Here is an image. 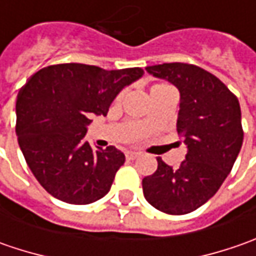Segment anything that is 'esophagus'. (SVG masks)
<instances>
[{
  "label": "esophagus",
  "instance_id": "1",
  "mask_svg": "<svg viewBox=\"0 0 256 256\" xmlns=\"http://www.w3.org/2000/svg\"><path fill=\"white\" fill-rule=\"evenodd\" d=\"M141 154L140 152H135V151H126L125 152V156H126V160H135V158H138Z\"/></svg>",
  "mask_w": 256,
  "mask_h": 256
}]
</instances>
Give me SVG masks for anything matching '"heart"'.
<instances>
[{"label": "heart", "instance_id": "obj_1", "mask_svg": "<svg viewBox=\"0 0 256 256\" xmlns=\"http://www.w3.org/2000/svg\"><path fill=\"white\" fill-rule=\"evenodd\" d=\"M160 86H164V84H155L151 86V91H154V90H156V88H160Z\"/></svg>", "mask_w": 256, "mask_h": 256}]
</instances>
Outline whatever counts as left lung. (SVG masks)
I'll use <instances>...</instances> for the list:
<instances>
[{"label": "left lung", "mask_w": 256, "mask_h": 256, "mask_svg": "<svg viewBox=\"0 0 256 256\" xmlns=\"http://www.w3.org/2000/svg\"><path fill=\"white\" fill-rule=\"evenodd\" d=\"M145 70L178 88L176 131L188 152L178 168L156 158V171L142 180L144 196L158 211L190 214L216 194L241 151L240 101L220 78L196 65L171 62Z\"/></svg>", "instance_id": "left-lung-1"}]
</instances>
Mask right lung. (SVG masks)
I'll return each mask as SVG.
<instances>
[{
  "label": "right lung",
  "instance_id": "obj_1",
  "mask_svg": "<svg viewBox=\"0 0 256 256\" xmlns=\"http://www.w3.org/2000/svg\"><path fill=\"white\" fill-rule=\"evenodd\" d=\"M142 68L106 71L95 65L58 64L35 72L16 96L20 148L38 182L54 198L86 205L105 196L125 155L115 146L92 150L84 141L91 114L106 115L124 86Z\"/></svg>",
  "mask_w": 256,
  "mask_h": 256
}]
</instances>
